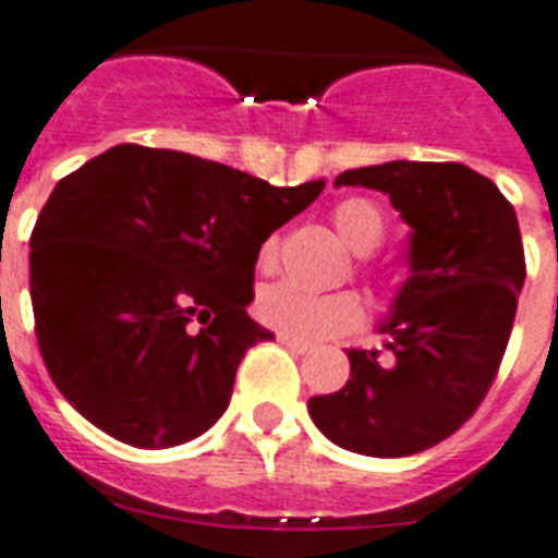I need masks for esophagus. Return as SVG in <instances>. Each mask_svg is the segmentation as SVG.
<instances>
[{
    "instance_id": "34e87169",
    "label": "esophagus",
    "mask_w": 558,
    "mask_h": 558,
    "mask_svg": "<svg viewBox=\"0 0 558 558\" xmlns=\"http://www.w3.org/2000/svg\"><path fill=\"white\" fill-rule=\"evenodd\" d=\"M279 344H284L290 352H296V355H304V352H311V344H307V341H296V338L282 336V332H279Z\"/></svg>"
}]
</instances>
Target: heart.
I'll return each mask as SVG.
<instances>
[{
	"mask_svg": "<svg viewBox=\"0 0 558 558\" xmlns=\"http://www.w3.org/2000/svg\"><path fill=\"white\" fill-rule=\"evenodd\" d=\"M332 226L338 236L355 254H373L387 240V214L366 197H347L332 208ZM279 256V236H268L259 245V268L270 270ZM256 316L262 325L274 327L296 341H325L359 330L366 318V307L359 293H307L296 284H268L256 296Z\"/></svg>",
	"mask_w": 558,
	"mask_h": 558,
	"instance_id": "heart-1",
	"label": "heart"
}]
</instances>
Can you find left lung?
I'll return each instance as SVG.
<instances>
[{"label": "left lung", "instance_id": "obj_1", "mask_svg": "<svg viewBox=\"0 0 558 558\" xmlns=\"http://www.w3.org/2000/svg\"><path fill=\"white\" fill-rule=\"evenodd\" d=\"M336 185L389 194L412 226V276L380 325L389 359L350 350V380L307 409L341 449L417 454L454 435L497 378L525 282L517 214L463 163L392 160L344 171Z\"/></svg>", "mask_w": 558, "mask_h": 558}]
</instances>
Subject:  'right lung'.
Returning <instances> with one entry per match:
<instances>
[{
    "label": "right lung",
    "mask_w": 558,
    "mask_h": 558,
    "mask_svg": "<svg viewBox=\"0 0 558 558\" xmlns=\"http://www.w3.org/2000/svg\"><path fill=\"white\" fill-rule=\"evenodd\" d=\"M185 151L121 143L56 183L31 233L36 338L89 423L169 449L220 421L242 355L259 245L322 194Z\"/></svg>",
    "instance_id": "obj_1"
}]
</instances>
